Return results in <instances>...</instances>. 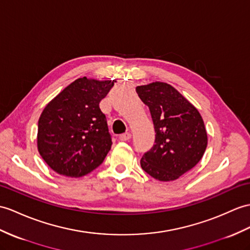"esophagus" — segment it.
I'll return each mask as SVG.
<instances>
[{
	"label": "esophagus",
	"mask_w": 250,
	"mask_h": 250,
	"mask_svg": "<svg viewBox=\"0 0 250 250\" xmlns=\"http://www.w3.org/2000/svg\"><path fill=\"white\" fill-rule=\"evenodd\" d=\"M131 133L130 132H125V134H121L120 136H119V139L120 141H123V142H126V141H129V139L131 138Z\"/></svg>",
	"instance_id": "34e87169"
}]
</instances>
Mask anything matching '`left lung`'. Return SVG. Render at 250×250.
Listing matches in <instances>:
<instances>
[{
	"instance_id": "8db88e82",
	"label": "left lung",
	"mask_w": 250,
	"mask_h": 250,
	"mask_svg": "<svg viewBox=\"0 0 250 250\" xmlns=\"http://www.w3.org/2000/svg\"><path fill=\"white\" fill-rule=\"evenodd\" d=\"M151 114L155 144L143 155L141 166L159 181H173L201 160L208 135L200 113L171 85L153 82L136 87Z\"/></svg>"
}]
</instances>
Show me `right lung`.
<instances>
[{
    "mask_svg": "<svg viewBox=\"0 0 250 250\" xmlns=\"http://www.w3.org/2000/svg\"><path fill=\"white\" fill-rule=\"evenodd\" d=\"M113 85L111 80L80 78L46 104L38 120L37 148L55 172L83 177L105 159L112 138L99 103Z\"/></svg>",
    "mask_w": 250,
    "mask_h": 250,
    "instance_id": "1",
    "label": "right lung"
}]
</instances>
